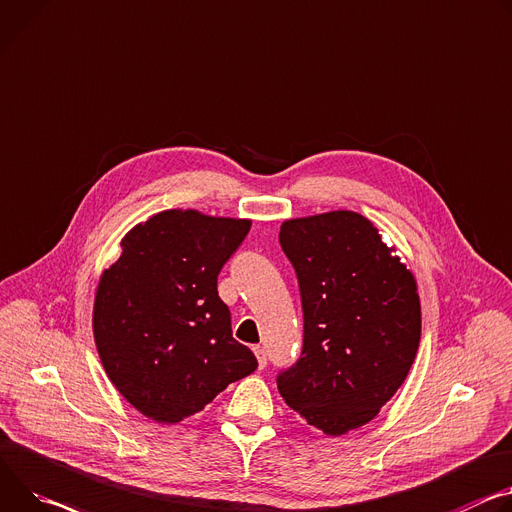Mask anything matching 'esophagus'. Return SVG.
Here are the masks:
<instances>
[{"instance_id": "esophagus-1", "label": "esophagus", "mask_w": 512, "mask_h": 512, "mask_svg": "<svg viewBox=\"0 0 512 512\" xmlns=\"http://www.w3.org/2000/svg\"><path fill=\"white\" fill-rule=\"evenodd\" d=\"M253 353L257 357V363H259V369H263L267 365V355H265V349L261 345H255L253 347Z\"/></svg>"}]
</instances>
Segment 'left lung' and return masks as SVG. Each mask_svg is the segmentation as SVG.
<instances>
[{"mask_svg": "<svg viewBox=\"0 0 512 512\" xmlns=\"http://www.w3.org/2000/svg\"><path fill=\"white\" fill-rule=\"evenodd\" d=\"M280 243L302 296V357L277 378L290 408L324 435L374 421L404 384L421 343L412 271L353 210L290 218Z\"/></svg>", "mask_w": 512, "mask_h": 512, "instance_id": "1", "label": "left lung"}]
</instances>
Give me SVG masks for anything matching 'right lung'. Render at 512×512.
Instances as JSON below:
<instances>
[{
  "label": "right lung",
  "mask_w": 512,
  "mask_h": 512,
  "mask_svg": "<svg viewBox=\"0 0 512 512\" xmlns=\"http://www.w3.org/2000/svg\"><path fill=\"white\" fill-rule=\"evenodd\" d=\"M249 218L173 208L132 226L102 271L94 341L114 388L151 421L175 425L257 369L232 339L216 282Z\"/></svg>",
  "instance_id": "obj_1"
}]
</instances>
